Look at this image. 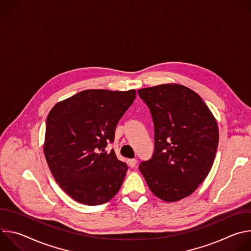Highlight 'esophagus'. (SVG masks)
Returning a JSON list of instances; mask_svg holds the SVG:
<instances>
[{
	"label": "esophagus",
	"instance_id": "esophagus-1",
	"mask_svg": "<svg viewBox=\"0 0 251 251\" xmlns=\"http://www.w3.org/2000/svg\"><path fill=\"white\" fill-rule=\"evenodd\" d=\"M128 164L131 168H134L137 164V160L136 159H130V160H128Z\"/></svg>",
	"mask_w": 251,
	"mask_h": 251
}]
</instances>
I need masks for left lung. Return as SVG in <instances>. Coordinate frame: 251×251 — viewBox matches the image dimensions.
Wrapping results in <instances>:
<instances>
[{
    "label": "left lung",
    "instance_id": "1",
    "mask_svg": "<svg viewBox=\"0 0 251 251\" xmlns=\"http://www.w3.org/2000/svg\"><path fill=\"white\" fill-rule=\"evenodd\" d=\"M154 124V153L139 165L151 192L166 201L195 192L208 175L219 145L216 119L202 99L180 84L138 90Z\"/></svg>",
    "mask_w": 251,
    "mask_h": 251
}]
</instances>
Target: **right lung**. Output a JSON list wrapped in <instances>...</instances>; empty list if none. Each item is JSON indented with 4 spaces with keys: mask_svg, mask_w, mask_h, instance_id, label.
Here are the masks:
<instances>
[{
    "mask_svg": "<svg viewBox=\"0 0 251 251\" xmlns=\"http://www.w3.org/2000/svg\"><path fill=\"white\" fill-rule=\"evenodd\" d=\"M135 97V90H83L50 111L45 156L59 187L75 201L102 204L121 188L128 166L106 147Z\"/></svg>",
    "mask_w": 251,
    "mask_h": 251,
    "instance_id": "right-lung-1",
    "label": "right lung"
}]
</instances>
